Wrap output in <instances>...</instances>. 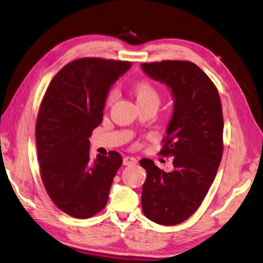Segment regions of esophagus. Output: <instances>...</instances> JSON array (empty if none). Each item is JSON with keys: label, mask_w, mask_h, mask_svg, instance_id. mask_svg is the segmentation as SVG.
<instances>
[{"label": "esophagus", "mask_w": 263, "mask_h": 263, "mask_svg": "<svg viewBox=\"0 0 263 263\" xmlns=\"http://www.w3.org/2000/svg\"><path fill=\"white\" fill-rule=\"evenodd\" d=\"M123 164L124 165H135V164H137V159H136L135 157L126 156V157H124Z\"/></svg>", "instance_id": "obj_1"}]
</instances>
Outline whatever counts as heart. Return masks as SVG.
<instances>
[{
  "label": "heart",
  "mask_w": 263,
  "mask_h": 263,
  "mask_svg": "<svg viewBox=\"0 0 263 263\" xmlns=\"http://www.w3.org/2000/svg\"><path fill=\"white\" fill-rule=\"evenodd\" d=\"M133 95L137 99V103L138 105H144V104H159L160 102V93L159 90L157 89V86L153 84L151 81L148 79H139L132 86ZM116 92L114 90H111L106 96V105L109 106L110 104L115 101Z\"/></svg>",
  "instance_id": "1"
}]
</instances>
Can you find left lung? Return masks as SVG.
Instances as JSON below:
<instances>
[{"instance_id":"left-lung-1","label":"left lung","mask_w":263,"mask_h":263,"mask_svg":"<svg viewBox=\"0 0 263 263\" xmlns=\"http://www.w3.org/2000/svg\"><path fill=\"white\" fill-rule=\"evenodd\" d=\"M154 81L171 89L173 116L160 154L173 157L172 172L151 159H141L147 177L141 192L144 215L173 226L198 210L218 172L222 158L223 116L218 89L197 64L187 61L143 63Z\"/></svg>"}]
</instances>
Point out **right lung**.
<instances>
[{
    "label": "right lung",
    "mask_w": 263,
    "mask_h": 263,
    "mask_svg": "<svg viewBox=\"0 0 263 263\" xmlns=\"http://www.w3.org/2000/svg\"><path fill=\"white\" fill-rule=\"evenodd\" d=\"M126 61L85 57L63 66L50 82L36 122L40 172L53 203L87 219L105 207L123 164L118 152L90 158L92 131L103 120L111 85L130 69Z\"/></svg>",
    "instance_id": "add662e5"
}]
</instances>
